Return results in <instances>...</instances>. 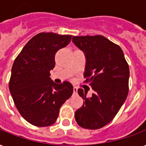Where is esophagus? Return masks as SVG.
<instances>
[{
    "instance_id": "1",
    "label": "esophagus",
    "mask_w": 146,
    "mask_h": 146,
    "mask_svg": "<svg viewBox=\"0 0 146 146\" xmlns=\"http://www.w3.org/2000/svg\"><path fill=\"white\" fill-rule=\"evenodd\" d=\"M76 92H77V88L76 87H73V94H76Z\"/></svg>"
}]
</instances>
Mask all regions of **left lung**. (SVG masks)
I'll return each instance as SVG.
<instances>
[{"label": "left lung", "instance_id": "1", "mask_svg": "<svg viewBox=\"0 0 146 146\" xmlns=\"http://www.w3.org/2000/svg\"><path fill=\"white\" fill-rule=\"evenodd\" d=\"M73 42L85 54L84 82L95 91L87 98V91L78 89L84 101L75 119L82 128L99 129L111 121L127 98L128 64L121 47L102 35L73 36Z\"/></svg>", "mask_w": 146, "mask_h": 146}]
</instances>
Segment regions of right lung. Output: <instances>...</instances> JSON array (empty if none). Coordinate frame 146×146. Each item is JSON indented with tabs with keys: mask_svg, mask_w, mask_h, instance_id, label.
<instances>
[{
	"mask_svg": "<svg viewBox=\"0 0 146 146\" xmlns=\"http://www.w3.org/2000/svg\"><path fill=\"white\" fill-rule=\"evenodd\" d=\"M71 38L41 32L29 40L13 63L10 92L24 119L35 126L53 125L59 108L73 94L70 82L56 84L49 77L56 52L67 46Z\"/></svg>",
	"mask_w": 146,
	"mask_h": 146,
	"instance_id": "right-lung-1",
	"label": "right lung"
}]
</instances>
